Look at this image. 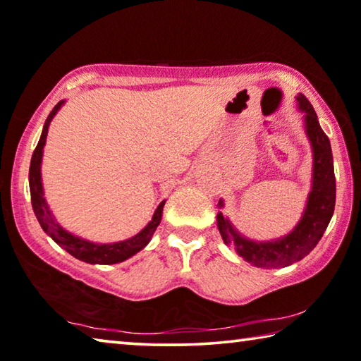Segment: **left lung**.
Wrapping results in <instances>:
<instances>
[{
	"instance_id": "obj_1",
	"label": "left lung",
	"mask_w": 361,
	"mask_h": 361,
	"mask_svg": "<svg viewBox=\"0 0 361 361\" xmlns=\"http://www.w3.org/2000/svg\"><path fill=\"white\" fill-rule=\"evenodd\" d=\"M296 100L299 110L305 114L304 126L307 137L310 140L312 153H314L312 188L298 226L279 240L254 241L241 235L222 212H217V228H219L224 243L256 267H288L304 259L322 240L334 212L336 177L329 139L323 133L309 99L304 94H299ZM222 206L224 203L221 200L219 208Z\"/></svg>"
}]
</instances>
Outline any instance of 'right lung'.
I'll use <instances>...</instances> for the list:
<instances>
[{
	"label": "right lung",
	"mask_w": 361,
	"mask_h": 361,
	"mask_svg": "<svg viewBox=\"0 0 361 361\" xmlns=\"http://www.w3.org/2000/svg\"><path fill=\"white\" fill-rule=\"evenodd\" d=\"M63 104H65V100H61V102H59L56 107L52 109L49 116L46 118L43 133H41V137L38 140L37 149H35L33 155H32L30 171H28V182H30L33 212H35V216H37L41 228L44 230V233L49 235L51 238L62 247V250H65L68 254H72L73 257L80 259V261L87 262V264L110 265V264L123 262L131 256H134L135 252L144 250V247L149 245V241L152 240L153 233H155L157 227L159 226V222H161L163 206L166 202H161L158 204V208L155 209V212H153L152 221L147 224V226L142 228L137 235H134L128 240L116 241V243H104V245L92 243V241L80 238V236L70 233L63 227L59 226L54 217H52V212L49 209V206H47L46 198H44L43 180H41V159H43V149L46 144V135H47V131H49V125H51L52 118L56 116V114L61 110Z\"/></svg>",
	"instance_id": "1"
}]
</instances>
